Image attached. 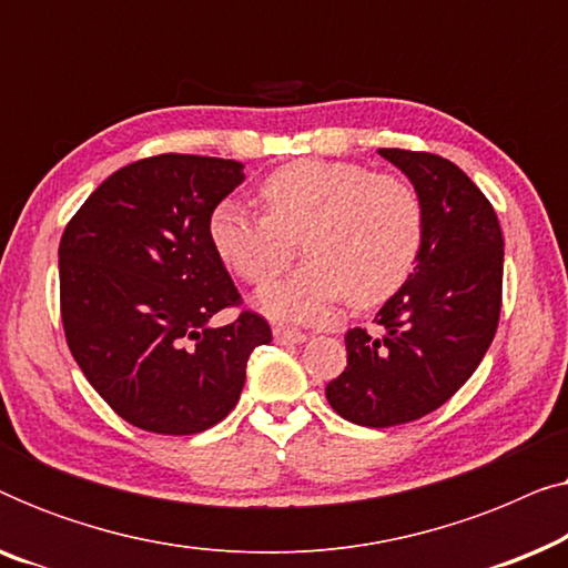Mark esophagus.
I'll return each mask as SVG.
<instances>
[{"mask_svg": "<svg viewBox=\"0 0 568 568\" xmlns=\"http://www.w3.org/2000/svg\"><path fill=\"white\" fill-rule=\"evenodd\" d=\"M274 338L278 341V344H302V341L307 338V333L294 331V328H284V325H276Z\"/></svg>", "mask_w": 568, "mask_h": 568, "instance_id": "1", "label": "esophagus"}]
</instances>
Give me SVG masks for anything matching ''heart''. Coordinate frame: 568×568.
I'll list each match as a JSON object with an SVG mask.
<instances>
[{"instance_id": "obj_1", "label": "heart", "mask_w": 568, "mask_h": 568, "mask_svg": "<svg viewBox=\"0 0 568 568\" xmlns=\"http://www.w3.org/2000/svg\"><path fill=\"white\" fill-rule=\"evenodd\" d=\"M263 214L224 201L209 216V240L232 274L268 284L290 266L294 240L305 263L258 294L261 310L315 321L346 297L372 307L393 297L424 243V204L408 181L356 162L297 160L261 183Z\"/></svg>"}]
</instances>
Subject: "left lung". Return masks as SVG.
<instances>
[{
  "label": "left lung",
  "instance_id": "8db88e82",
  "mask_svg": "<svg viewBox=\"0 0 568 568\" xmlns=\"http://www.w3.org/2000/svg\"><path fill=\"white\" fill-rule=\"evenodd\" d=\"M379 154L422 199V253L377 328L346 333V369L325 387L338 416L372 429L416 422L460 390L499 328L504 278L501 227L478 185L439 154Z\"/></svg>",
  "mask_w": 568,
  "mask_h": 568
}]
</instances>
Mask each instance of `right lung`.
<instances>
[{"label":"right lung","mask_w":568,"mask_h":568,"mask_svg":"<svg viewBox=\"0 0 568 568\" xmlns=\"http://www.w3.org/2000/svg\"><path fill=\"white\" fill-rule=\"evenodd\" d=\"M243 183L235 160L158 154L90 193L59 243L61 323L74 362L123 422L199 434L235 408L255 346L271 325L240 307L209 240V216Z\"/></svg>","instance_id":"right-lung-1"}]
</instances>
